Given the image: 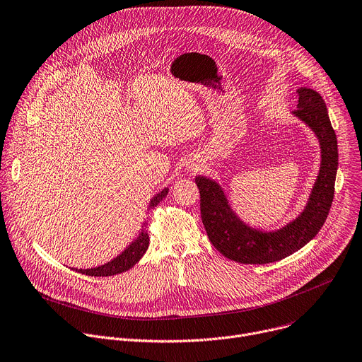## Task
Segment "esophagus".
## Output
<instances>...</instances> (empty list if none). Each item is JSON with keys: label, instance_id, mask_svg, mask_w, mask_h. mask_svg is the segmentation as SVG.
I'll list each match as a JSON object with an SVG mask.
<instances>
[{"label": "esophagus", "instance_id": "1", "mask_svg": "<svg viewBox=\"0 0 362 362\" xmlns=\"http://www.w3.org/2000/svg\"><path fill=\"white\" fill-rule=\"evenodd\" d=\"M198 169H199V166L198 164H190V168H189V170H192V172H198Z\"/></svg>", "mask_w": 362, "mask_h": 362}]
</instances>
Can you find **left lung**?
I'll list each match as a JSON object with an SVG mask.
<instances>
[{"label":"left lung","instance_id":"1","mask_svg":"<svg viewBox=\"0 0 362 362\" xmlns=\"http://www.w3.org/2000/svg\"><path fill=\"white\" fill-rule=\"evenodd\" d=\"M293 117L306 124L320 148L319 172L302 212L276 229L245 222L231 206L223 187L211 177L196 176L201 193V216L212 245L226 258L243 264H269L305 247L329 214L338 170V143L322 96L310 88H299Z\"/></svg>","mask_w":362,"mask_h":362}]
</instances>
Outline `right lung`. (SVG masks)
<instances>
[{
  "mask_svg": "<svg viewBox=\"0 0 362 362\" xmlns=\"http://www.w3.org/2000/svg\"><path fill=\"white\" fill-rule=\"evenodd\" d=\"M169 186L164 187L163 190H160L157 194H154L153 198L148 202L147 211L153 209L157 204H160V201L163 198H166L169 193ZM150 244V238L147 234V223L144 222L141 225V229L139 231L137 237L131 241L124 251H121L115 258H112L111 261L105 262L103 266H98L93 269H75V272L86 274V276H93V277H107V276H115V274H121L127 270H129L133 266H136L137 262L140 261V258L146 254L147 248Z\"/></svg>",
  "mask_w": 362,
  "mask_h": 362,
  "instance_id": "add662e5",
  "label": "right lung"
}]
</instances>
